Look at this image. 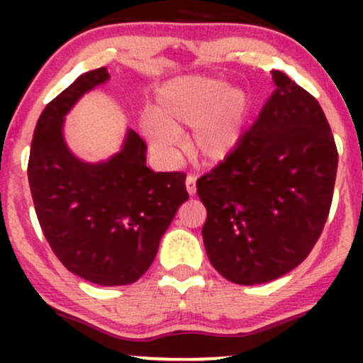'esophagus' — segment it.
Instances as JSON below:
<instances>
[{
  "instance_id": "34e87169",
  "label": "esophagus",
  "mask_w": 363,
  "mask_h": 363,
  "mask_svg": "<svg viewBox=\"0 0 363 363\" xmlns=\"http://www.w3.org/2000/svg\"><path fill=\"white\" fill-rule=\"evenodd\" d=\"M186 189L187 193H189V196L196 194V177L191 176V174L186 177Z\"/></svg>"
}]
</instances>
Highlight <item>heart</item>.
Segmentation results:
<instances>
[{"instance_id": "b5f03b06", "label": "heart", "mask_w": 363, "mask_h": 363, "mask_svg": "<svg viewBox=\"0 0 363 363\" xmlns=\"http://www.w3.org/2000/svg\"><path fill=\"white\" fill-rule=\"evenodd\" d=\"M251 118L247 91L220 78L181 77L157 90L143 131L158 152H174L179 133L193 128L189 147L205 164H220L239 148Z\"/></svg>"}]
</instances>
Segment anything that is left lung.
Masks as SVG:
<instances>
[{"instance_id": "1", "label": "left lung", "mask_w": 363, "mask_h": 363, "mask_svg": "<svg viewBox=\"0 0 363 363\" xmlns=\"http://www.w3.org/2000/svg\"><path fill=\"white\" fill-rule=\"evenodd\" d=\"M242 143L196 182L206 208L203 242L213 268L239 285L290 273L318 242L338 152L319 102L285 73Z\"/></svg>"}]
</instances>
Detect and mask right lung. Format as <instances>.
<instances>
[{
    "instance_id": "1",
    "label": "right lung",
    "mask_w": 363,
    "mask_h": 363,
    "mask_svg": "<svg viewBox=\"0 0 363 363\" xmlns=\"http://www.w3.org/2000/svg\"><path fill=\"white\" fill-rule=\"evenodd\" d=\"M107 68L78 77L45 106L32 140L28 184L49 245L65 268L102 286L135 283L187 201L186 176L147 167V145L128 128L119 152L85 162L65 138L66 116L109 82Z\"/></svg>"
}]
</instances>
